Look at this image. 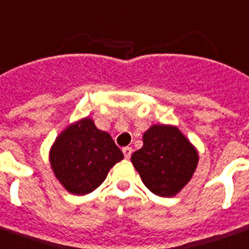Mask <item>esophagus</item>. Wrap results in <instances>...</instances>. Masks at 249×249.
<instances>
[{
    "label": "esophagus",
    "mask_w": 249,
    "mask_h": 249,
    "mask_svg": "<svg viewBox=\"0 0 249 249\" xmlns=\"http://www.w3.org/2000/svg\"><path fill=\"white\" fill-rule=\"evenodd\" d=\"M123 153H124L125 158L129 159V158H130V155H132V153H133V149H132V147H129V146H126V147H124V149H123Z\"/></svg>",
    "instance_id": "1"
}]
</instances>
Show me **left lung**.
Instances as JSON below:
<instances>
[{"label":"left lung","mask_w":249,"mask_h":249,"mask_svg":"<svg viewBox=\"0 0 249 249\" xmlns=\"http://www.w3.org/2000/svg\"><path fill=\"white\" fill-rule=\"evenodd\" d=\"M130 159L149 191L172 197L192 179L198 153L176 126L153 125L143 133V146Z\"/></svg>","instance_id":"obj_1"}]
</instances>
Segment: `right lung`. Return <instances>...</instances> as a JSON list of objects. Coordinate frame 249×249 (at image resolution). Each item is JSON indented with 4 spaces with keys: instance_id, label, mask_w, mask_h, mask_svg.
Instances as JSON below:
<instances>
[{
    "instance_id": "right-lung-1",
    "label": "right lung",
    "mask_w": 249,
    "mask_h": 249,
    "mask_svg": "<svg viewBox=\"0 0 249 249\" xmlns=\"http://www.w3.org/2000/svg\"><path fill=\"white\" fill-rule=\"evenodd\" d=\"M123 151L107 132L86 117L69 125L56 138L49 160L57 180L71 195H87L103 183Z\"/></svg>"
}]
</instances>
